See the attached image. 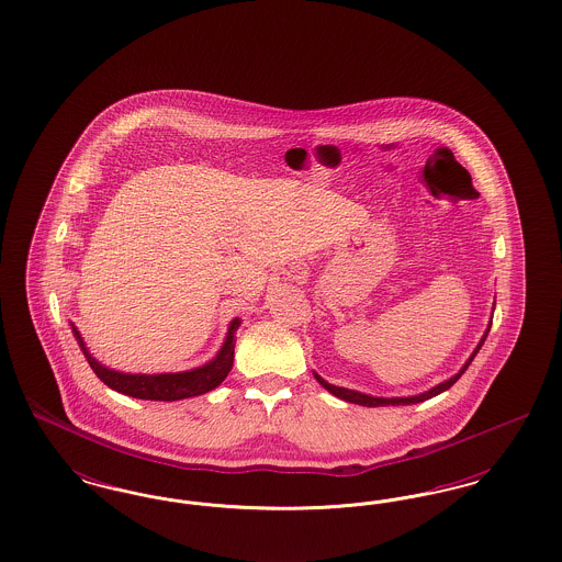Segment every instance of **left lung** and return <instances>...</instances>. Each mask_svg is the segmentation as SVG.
I'll return each mask as SVG.
<instances>
[{
	"label": "left lung",
	"mask_w": 562,
	"mask_h": 562,
	"mask_svg": "<svg viewBox=\"0 0 562 562\" xmlns=\"http://www.w3.org/2000/svg\"><path fill=\"white\" fill-rule=\"evenodd\" d=\"M493 312H495V307H493ZM493 312H491V321L486 324V330H484V335H482L479 346H476L474 351L470 353V358L463 362V367H461L457 373L451 374L449 379L440 381L438 385L429 387V390L422 392V394H415V396H396V398H383V396H371V394H362V392H358V390H349V387L333 385V383H328L326 379H322L321 374L316 373V371H314V376H316V381L321 383L322 387H324L326 392H330L333 396H337V398H341V401L351 402V404H360V406H404V404H417V402L429 401V398H434V396H438V394L447 392V390L453 385L454 381L468 371V367L472 364L474 356L481 351L482 344H484V339H486V335H488V330H491Z\"/></svg>",
	"instance_id": "left-lung-1"
}]
</instances>
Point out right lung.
<instances>
[{"label": "right lung", "instance_id": "add662e5", "mask_svg": "<svg viewBox=\"0 0 562 562\" xmlns=\"http://www.w3.org/2000/svg\"><path fill=\"white\" fill-rule=\"evenodd\" d=\"M240 318H234L227 326V335L223 346L214 353L213 358L195 369L189 371H179V373H124V371H115L109 369L105 364H101L86 346L83 337H81L78 326L69 321L71 333L80 346L83 358L88 360L90 369L94 374L120 394L138 398V401H160L175 402L183 401V398H193V396H202L206 392H211L214 387H218L225 376L234 367V348H236V330L240 328Z\"/></svg>", "mask_w": 562, "mask_h": 562}]
</instances>
